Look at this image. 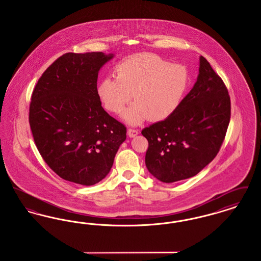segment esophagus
I'll return each mask as SVG.
<instances>
[{
	"instance_id": "34e87169",
	"label": "esophagus",
	"mask_w": 261,
	"mask_h": 261,
	"mask_svg": "<svg viewBox=\"0 0 261 261\" xmlns=\"http://www.w3.org/2000/svg\"><path fill=\"white\" fill-rule=\"evenodd\" d=\"M127 134H128V136L130 137V138H134V137H136L139 134V131L136 130V129H128Z\"/></svg>"
}]
</instances>
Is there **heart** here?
<instances>
[{
    "mask_svg": "<svg viewBox=\"0 0 261 261\" xmlns=\"http://www.w3.org/2000/svg\"><path fill=\"white\" fill-rule=\"evenodd\" d=\"M116 77L108 76L98 84L97 93L103 107L118 113L132 99L136 100L122 113L128 124L149 118L158 122L170 117L179 108L189 86L186 67L171 64L159 56L142 54L120 62Z\"/></svg>",
    "mask_w": 261,
    "mask_h": 261,
    "instance_id": "1",
    "label": "heart"
}]
</instances>
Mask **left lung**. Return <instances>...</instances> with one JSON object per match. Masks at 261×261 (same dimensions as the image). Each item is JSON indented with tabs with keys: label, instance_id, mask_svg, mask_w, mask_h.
Wrapping results in <instances>:
<instances>
[{
	"label": "left lung",
	"instance_id": "left-lung-1",
	"mask_svg": "<svg viewBox=\"0 0 261 261\" xmlns=\"http://www.w3.org/2000/svg\"><path fill=\"white\" fill-rule=\"evenodd\" d=\"M230 115L227 88L200 56L197 82L177 111L142 131L149 142L145 162L149 173L173 183L200 172L219 151Z\"/></svg>",
	"mask_w": 261,
	"mask_h": 261
}]
</instances>
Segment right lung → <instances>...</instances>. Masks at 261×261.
<instances>
[{
  "label": "right lung",
  "mask_w": 261,
  "mask_h": 261,
  "mask_svg": "<svg viewBox=\"0 0 261 261\" xmlns=\"http://www.w3.org/2000/svg\"><path fill=\"white\" fill-rule=\"evenodd\" d=\"M113 58L67 53L47 68L31 97L29 123L39 152L75 184L101 181L126 140V127L102 109L97 93L99 69Z\"/></svg>",
  "instance_id": "1"
}]
</instances>
